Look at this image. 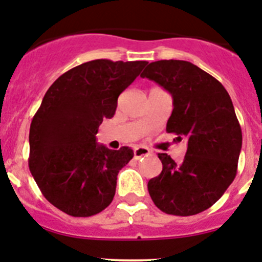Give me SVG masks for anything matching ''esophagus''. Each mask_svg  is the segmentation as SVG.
<instances>
[{"instance_id": "34e87169", "label": "esophagus", "mask_w": 262, "mask_h": 262, "mask_svg": "<svg viewBox=\"0 0 262 262\" xmlns=\"http://www.w3.org/2000/svg\"><path fill=\"white\" fill-rule=\"evenodd\" d=\"M150 155V150L145 147H138L134 149V156L135 158H141L144 156H149Z\"/></svg>"}]
</instances>
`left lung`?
Listing matches in <instances>:
<instances>
[{
  "label": "left lung",
  "instance_id": "obj_1",
  "mask_svg": "<svg viewBox=\"0 0 262 262\" xmlns=\"http://www.w3.org/2000/svg\"><path fill=\"white\" fill-rule=\"evenodd\" d=\"M140 76L171 93L174 109L166 131L188 143L181 164L158 153L162 171L148 182L150 198L166 214L204 212L236 177L242 128L231 98L217 79L187 61L152 62Z\"/></svg>",
  "mask_w": 262,
  "mask_h": 262
}]
</instances>
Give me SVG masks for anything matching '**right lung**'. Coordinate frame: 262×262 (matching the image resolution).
<instances>
[{
	"mask_svg": "<svg viewBox=\"0 0 262 262\" xmlns=\"http://www.w3.org/2000/svg\"><path fill=\"white\" fill-rule=\"evenodd\" d=\"M147 61L95 59L62 74L49 87L30 127L28 166L44 198L73 217H91L110 205L117 175L134 157L96 141L118 97Z\"/></svg>",
	"mask_w": 262,
	"mask_h": 262,
	"instance_id": "1",
	"label": "right lung"
}]
</instances>
